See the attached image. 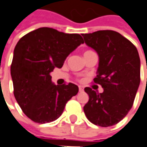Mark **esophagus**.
Returning <instances> with one entry per match:
<instances>
[{
    "mask_svg": "<svg viewBox=\"0 0 147 147\" xmlns=\"http://www.w3.org/2000/svg\"><path fill=\"white\" fill-rule=\"evenodd\" d=\"M84 91V87L82 86H79V92H83Z\"/></svg>",
    "mask_w": 147,
    "mask_h": 147,
    "instance_id": "obj_1",
    "label": "esophagus"
}]
</instances>
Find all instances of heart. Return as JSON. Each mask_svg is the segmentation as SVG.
Masks as SVG:
<instances>
[{"label": "heart", "instance_id": "heart-1", "mask_svg": "<svg viewBox=\"0 0 147 147\" xmlns=\"http://www.w3.org/2000/svg\"><path fill=\"white\" fill-rule=\"evenodd\" d=\"M86 52H87V51H86Z\"/></svg>", "mask_w": 147, "mask_h": 147}]
</instances>
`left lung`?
<instances>
[{
    "label": "left lung",
    "instance_id": "1",
    "mask_svg": "<svg viewBox=\"0 0 147 147\" xmlns=\"http://www.w3.org/2000/svg\"><path fill=\"white\" fill-rule=\"evenodd\" d=\"M87 45L96 50L99 64L95 83L103 92L85 87L89 100L83 108L90 122L102 127L122 120L133 106L140 82V60L137 49L126 38L113 30L83 34Z\"/></svg>",
    "mask_w": 147,
    "mask_h": 147
}]
</instances>
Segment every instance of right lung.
<instances>
[{
    "instance_id": "obj_1",
    "label": "right lung",
    "mask_w": 147,
    "mask_h": 147,
    "mask_svg": "<svg viewBox=\"0 0 147 147\" xmlns=\"http://www.w3.org/2000/svg\"><path fill=\"white\" fill-rule=\"evenodd\" d=\"M83 44L77 34L50 28L34 30L18 42L11 65L13 93L22 112L38 124L55 121L79 91L73 83L55 85L49 73L61 68L66 57Z\"/></svg>"
}]
</instances>
